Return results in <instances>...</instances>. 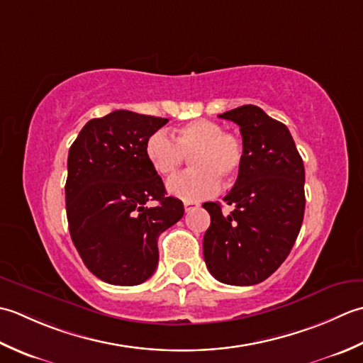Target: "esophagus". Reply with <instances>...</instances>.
<instances>
[{
  "label": "esophagus",
  "instance_id": "34e87169",
  "mask_svg": "<svg viewBox=\"0 0 363 363\" xmlns=\"http://www.w3.org/2000/svg\"><path fill=\"white\" fill-rule=\"evenodd\" d=\"M199 206H201V202H197V201H184V210H186V211L199 208Z\"/></svg>",
  "mask_w": 363,
  "mask_h": 363
}]
</instances>
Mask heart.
Here are the masks:
<instances>
[{"instance_id":"heart-1","label":"heart","mask_w":363,"mask_h":363,"mask_svg":"<svg viewBox=\"0 0 363 363\" xmlns=\"http://www.w3.org/2000/svg\"><path fill=\"white\" fill-rule=\"evenodd\" d=\"M242 139L206 119L192 121L174 131H155L145 143L153 171L171 177L189 157L191 169L167 182V191L182 201H201L219 189V179L233 180L244 161Z\"/></svg>"}]
</instances>
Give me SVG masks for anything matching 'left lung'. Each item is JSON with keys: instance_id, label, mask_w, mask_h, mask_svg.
I'll return each mask as SVG.
<instances>
[{"instance_id": "left-lung-1", "label": "left lung", "mask_w": 363, "mask_h": 363, "mask_svg": "<svg viewBox=\"0 0 363 363\" xmlns=\"http://www.w3.org/2000/svg\"><path fill=\"white\" fill-rule=\"evenodd\" d=\"M240 127L244 161L224 202H205L211 223L203 258L214 279L227 285H255L290 254L306 210L304 162L291 133L262 108L244 105L219 114Z\"/></svg>"}]
</instances>
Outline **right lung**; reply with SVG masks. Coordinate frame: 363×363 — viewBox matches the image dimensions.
<instances>
[{
  "label": "right lung",
  "mask_w": 363,
  "mask_h": 363,
  "mask_svg": "<svg viewBox=\"0 0 363 363\" xmlns=\"http://www.w3.org/2000/svg\"><path fill=\"white\" fill-rule=\"evenodd\" d=\"M169 122L117 109L89 121L72 144L65 210L87 269L111 285H139L158 266V236L183 218L145 157L147 139Z\"/></svg>",
  "instance_id": "add662e5"
}]
</instances>
